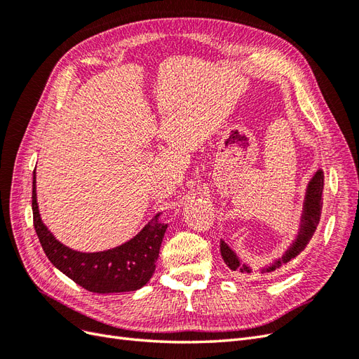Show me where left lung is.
Returning <instances> with one entry per match:
<instances>
[{
  "label": "left lung",
  "instance_id": "1",
  "mask_svg": "<svg viewBox=\"0 0 359 359\" xmlns=\"http://www.w3.org/2000/svg\"><path fill=\"white\" fill-rule=\"evenodd\" d=\"M322 191H323V170L318 169L313 173V177L310 178L307 187H306V193H304L298 229H297L295 236H293L292 243L286 247V250L281 253V256L276 257L273 262H269L268 265L260 266L257 269L259 274L274 273L276 269L290 262V260L295 259L302 252V250L306 248V245L311 240L313 233L316 232V227L320 220ZM220 253H222L224 264L231 271H236V273L247 274V276L253 273V268L250 266L247 262H244V260L236 255L235 250L227 245L223 240H220Z\"/></svg>",
  "mask_w": 359,
  "mask_h": 359
}]
</instances>
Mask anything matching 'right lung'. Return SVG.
<instances>
[{"label": "right lung", "instance_id": "obj_1", "mask_svg": "<svg viewBox=\"0 0 359 359\" xmlns=\"http://www.w3.org/2000/svg\"><path fill=\"white\" fill-rule=\"evenodd\" d=\"M157 212L142 231L127 243L95 253H83L61 244L41 222L32 175V217L39 241L52 265L83 289L94 293L132 292L144 287L156 271L163 236L168 223Z\"/></svg>", "mask_w": 359, "mask_h": 359}]
</instances>
